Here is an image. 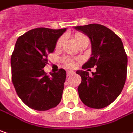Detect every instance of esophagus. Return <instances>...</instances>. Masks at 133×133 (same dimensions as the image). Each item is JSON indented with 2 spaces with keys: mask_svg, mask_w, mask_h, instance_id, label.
Returning a JSON list of instances; mask_svg holds the SVG:
<instances>
[{
  "mask_svg": "<svg viewBox=\"0 0 133 133\" xmlns=\"http://www.w3.org/2000/svg\"><path fill=\"white\" fill-rule=\"evenodd\" d=\"M74 74V71H67V76H70V75H71V74Z\"/></svg>",
  "mask_w": 133,
  "mask_h": 133,
  "instance_id": "esophagus-1",
  "label": "esophagus"
}]
</instances>
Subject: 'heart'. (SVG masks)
Returning a JSON list of instances; mask_svg holds the SVG:
<instances>
[{
    "instance_id": "obj_1",
    "label": "heart",
    "mask_w": 133,
    "mask_h": 133,
    "mask_svg": "<svg viewBox=\"0 0 133 133\" xmlns=\"http://www.w3.org/2000/svg\"><path fill=\"white\" fill-rule=\"evenodd\" d=\"M84 37H87L81 34H77V35H75V36H74V39H75V41H76L77 43L79 41L82 40L83 38H84ZM62 41H63V37H60L59 40L57 41L56 47H59L61 46V44L62 43ZM65 63L66 66H68V68H74L75 66V65H76V62L71 59H65Z\"/></svg>"
}]
</instances>
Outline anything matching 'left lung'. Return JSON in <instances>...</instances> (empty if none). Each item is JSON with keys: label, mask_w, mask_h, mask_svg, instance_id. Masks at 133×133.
<instances>
[{"label": "left lung", "mask_w": 133, "mask_h": 133, "mask_svg": "<svg viewBox=\"0 0 133 133\" xmlns=\"http://www.w3.org/2000/svg\"><path fill=\"white\" fill-rule=\"evenodd\" d=\"M89 37L92 54L83 69L96 66V71H77L81 77L77 88L81 100L92 108H103L119 96L127 78V56L121 39L111 29L98 24L74 27Z\"/></svg>", "instance_id": "obj_1"}]
</instances>
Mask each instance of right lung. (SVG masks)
Returning <instances> with one entry per match:
<instances>
[{
    "instance_id": "1",
    "label": "right lung",
    "mask_w": 133,
    "mask_h": 133,
    "mask_svg": "<svg viewBox=\"0 0 133 133\" xmlns=\"http://www.w3.org/2000/svg\"><path fill=\"white\" fill-rule=\"evenodd\" d=\"M66 29L35 28L20 36L15 44L11 56L12 83L20 99L34 110L47 111L62 99L66 71L61 68L50 77L43 68L48 53L54 51Z\"/></svg>"
}]
</instances>
